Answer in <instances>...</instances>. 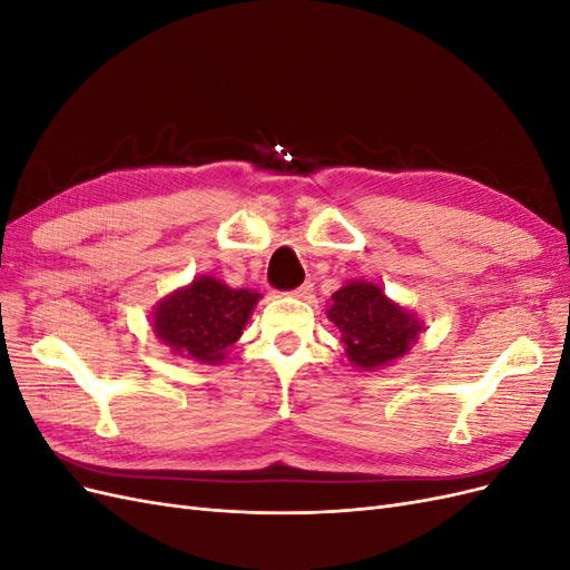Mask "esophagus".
<instances>
[{
    "label": "esophagus",
    "mask_w": 570,
    "mask_h": 570,
    "mask_svg": "<svg viewBox=\"0 0 570 570\" xmlns=\"http://www.w3.org/2000/svg\"><path fill=\"white\" fill-rule=\"evenodd\" d=\"M312 292H314V285H312V283H304V285H299L297 289H292L289 295L297 297V299H306L308 295H312Z\"/></svg>",
    "instance_id": "1"
}]
</instances>
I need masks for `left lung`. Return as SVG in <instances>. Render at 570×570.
Returning a JSON list of instances; mask_svg holds the SVG:
<instances>
[{
	"instance_id": "obj_1",
	"label": "left lung",
	"mask_w": 570,
	"mask_h": 570,
	"mask_svg": "<svg viewBox=\"0 0 570 570\" xmlns=\"http://www.w3.org/2000/svg\"><path fill=\"white\" fill-rule=\"evenodd\" d=\"M325 314L340 331L352 364L364 371L402 358L423 331L416 314L394 304L381 285L366 281L342 285Z\"/></svg>"
}]
</instances>
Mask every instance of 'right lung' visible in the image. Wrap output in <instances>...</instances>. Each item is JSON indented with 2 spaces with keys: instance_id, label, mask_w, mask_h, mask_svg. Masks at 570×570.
Masks as SVG:
<instances>
[{
  "instance_id": "1",
  "label": "right lung",
  "mask_w": 570,
  "mask_h": 570,
  "mask_svg": "<svg viewBox=\"0 0 570 570\" xmlns=\"http://www.w3.org/2000/svg\"><path fill=\"white\" fill-rule=\"evenodd\" d=\"M262 295L233 289L212 275H199L154 308L151 327L174 354L199 364H218L243 335Z\"/></svg>"
}]
</instances>
